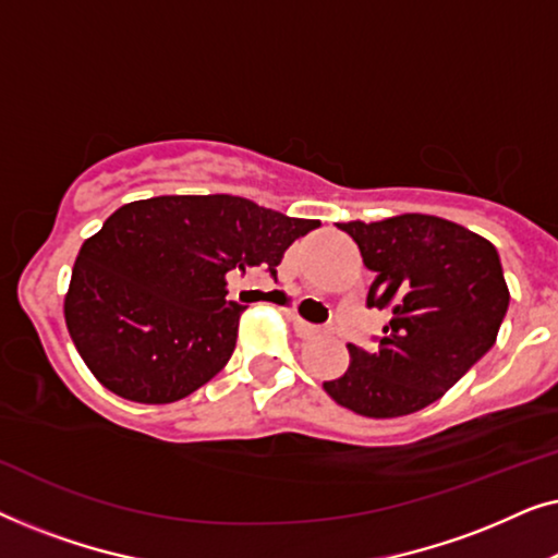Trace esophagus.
Listing matches in <instances>:
<instances>
[{
  "mask_svg": "<svg viewBox=\"0 0 558 558\" xmlns=\"http://www.w3.org/2000/svg\"><path fill=\"white\" fill-rule=\"evenodd\" d=\"M289 319H292V327H294L296 338H302V340L317 338V335L323 332V327H317V325H312V323H304V319H302V317H296V315H292Z\"/></svg>",
  "mask_w": 558,
  "mask_h": 558,
  "instance_id": "34e87169",
  "label": "esophagus"
}]
</instances>
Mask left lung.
<instances>
[{"instance_id":"8db88e82","label":"left lung","mask_w":558,"mask_h":558,"mask_svg":"<svg viewBox=\"0 0 558 558\" xmlns=\"http://www.w3.org/2000/svg\"><path fill=\"white\" fill-rule=\"evenodd\" d=\"M338 226L376 271L365 304L393 317L373 350L348 345V371L325 380V391L363 416L414 414L495 345L510 302L498 248L422 213Z\"/></svg>"}]
</instances>
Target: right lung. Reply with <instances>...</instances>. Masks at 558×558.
I'll return each instance as SVG.
<instances>
[{
    "mask_svg": "<svg viewBox=\"0 0 558 558\" xmlns=\"http://www.w3.org/2000/svg\"><path fill=\"white\" fill-rule=\"evenodd\" d=\"M317 226L235 195L121 205L75 258L68 332L121 399H185L233 355L243 304L226 300V274L264 269L277 279L284 251Z\"/></svg>",
    "mask_w": 558,
    "mask_h": 558,
    "instance_id": "obj_1",
    "label": "right lung"
}]
</instances>
